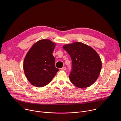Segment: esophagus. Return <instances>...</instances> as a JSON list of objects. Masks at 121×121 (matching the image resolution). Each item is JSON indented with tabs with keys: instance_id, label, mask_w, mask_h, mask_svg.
<instances>
[{
	"instance_id": "esophagus-1",
	"label": "esophagus",
	"mask_w": 121,
	"mask_h": 121,
	"mask_svg": "<svg viewBox=\"0 0 121 121\" xmlns=\"http://www.w3.org/2000/svg\"><path fill=\"white\" fill-rule=\"evenodd\" d=\"M61 69L62 70H65L66 69V67L65 66H64V67H63L62 68H61Z\"/></svg>"
}]
</instances>
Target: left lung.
<instances>
[{"mask_svg": "<svg viewBox=\"0 0 121 121\" xmlns=\"http://www.w3.org/2000/svg\"><path fill=\"white\" fill-rule=\"evenodd\" d=\"M63 48L72 59V70L69 78L77 87L86 88L92 85L100 73L102 64L97 52L81 42L66 44Z\"/></svg>", "mask_w": 121, "mask_h": 121, "instance_id": "left-lung-1", "label": "left lung"}]
</instances>
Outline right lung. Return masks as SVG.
Segmentation results:
<instances>
[{
  "label": "right lung",
  "instance_id": "add662e5",
  "mask_svg": "<svg viewBox=\"0 0 121 121\" xmlns=\"http://www.w3.org/2000/svg\"><path fill=\"white\" fill-rule=\"evenodd\" d=\"M56 43L49 39L39 40L27 52L23 62L25 75L33 86L41 88L49 83L59 71L53 56Z\"/></svg>",
  "mask_w": 121,
  "mask_h": 121
}]
</instances>
